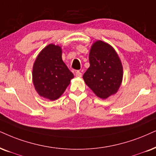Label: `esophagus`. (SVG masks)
I'll list each match as a JSON object with an SVG mask.
<instances>
[{
  "instance_id": "obj_1",
  "label": "esophagus",
  "mask_w": 156,
  "mask_h": 156,
  "mask_svg": "<svg viewBox=\"0 0 156 156\" xmlns=\"http://www.w3.org/2000/svg\"><path fill=\"white\" fill-rule=\"evenodd\" d=\"M75 74H76V76L77 77H81L82 76V73H80V71H79V70H77V71H76Z\"/></svg>"
}]
</instances>
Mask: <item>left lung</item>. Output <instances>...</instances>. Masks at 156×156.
<instances>
[{"mask_svg":"<svg viewBox=\"0 0 156 156\" xmlns=\"http://www.w3.org/2000/svg\"><path fill=\"white\" fill-rule=\"evenodd\" d=\"M90 67L83 76L86 85L101 98L117 93L121 85L123 68L111 45L96 41L89 53Z\"/></svg>","mask_w":156,"mask_h":156,"instance_id":"1","label":"left lung"}]
</instances>
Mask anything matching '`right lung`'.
<instances>
[{
    "label": "right lung",
    "mask_w": 156,
    "mask_h": 156,
    "mask_svg": "<svg viewBox=\"0 0 156 156\" xmlns=\"http://www.w3.org/2000/svg\"><path fill=\"white\" fill-rule=\"evenodd\" d=\"M74 76L62 60L61 47L50 44L41 51L33 66L35 89L42 97L56 100L63 94Z\"/></svg>",
    "instance_id": "add662e5"
}]
</instances>
